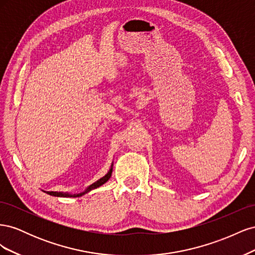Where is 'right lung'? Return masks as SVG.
<instances>
[{"label": "right lung", "instance_id": "add662e5", "mask_svg": "<svg viewBox=\"0 0 255 255\" xmlns=\"http://www.w3.org/2000/svg\"><path fill=\"white\" fill-rule=\"evenodd\" d=\"M112 172H113V164H112V167H111V169H110V171L107 172L103 177H101V179L100 180H98L97 182H95L94 184H91L90 186H88L87 187V189L85 190V191H83V192H81V194H74V195H71V194H66V192H57V191H45L47 192L48 195H50V196H54V197H73V198H75V197H81V196H83V195H85V194H87V192H89L90 190H92V189H96V188H98V187H100L101 186V185H103V184H105L107 181L110 180V177L112 176Z\"/></svg>", "mask_w": 255, "mask_h": 255}]
</instances>
